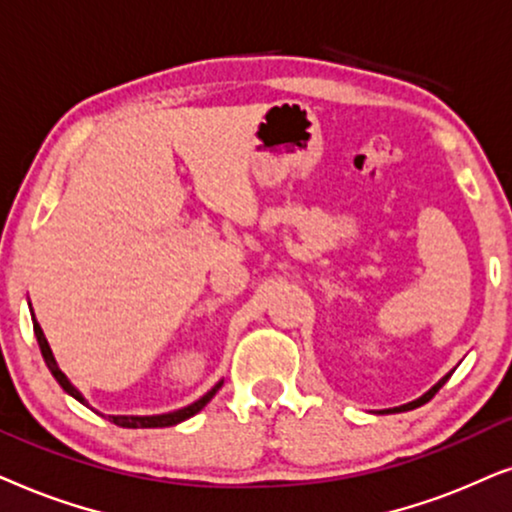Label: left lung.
<instances>
[{"instance_id": "8db88e82", "label": "left lung", "mask_w": 512, "mask_h": 512, "mask_svg": "<svg viewBox=\"0 0 512 512\" xmlns=\"http://www.w3.org/2000/svg\"><path fill=\"white\" fill-rule=\"evenodd\" d=\"M449 377H452V372H449V374H445V377H442V379L438 381V384H435V386L431 388V391H426L424 395H421V398H417V400H412V403H407V405L393 407V410H386V412H407V410H414V407H419V405H424V403H428V400H431V398H433V395H435V393H438L442 386H445V381H447Z\"/></svg>"}]
</instances>
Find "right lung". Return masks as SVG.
I'll return each instance as SVG.
<instances>
[{"instance_id":"obj_1","label":"right lung","mask_w":512,"mask_h":512,"mask_svg":"<svg viewBox=\"0 0 512 512\" xmlns=\"http://www.w3.org/2000/svg\"><path fill=\"white\" fill-rule=\"evenodd\" d=\"M32 327H34V337H37V342H39V349H42V356H44V360H46V367H49L51 374H53V377H56L58 384L63 386L65 393H70L74 400H79L81 405L88 407L84 395H81V393L77 391V388L72 386V381L67 379L65 372L58 367L56 358H53L51 346H49V342H46V337H44L42 325L37 323V318H34V313H32ZM222 384H224V379L217 381V384H215L213 388H210V391H208L206 395H203V398H199V400H196V403H192V405L182 407V410H175V412H168V414H154V417H126V414H109V421H112V424L121 426V428H163V426H175V424H180V421L194 417L196 412H201L203 407H206V405L210 403V400H213V395H215L217 391H220ZM91 410H93V407H91Z\"/></svg>"}]
</instances>
